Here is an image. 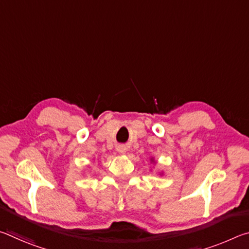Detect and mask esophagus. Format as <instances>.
<instances>
[{
	"label": "esophagus",
	"mask_w": 249,
	"mask_h": 249,
	"mask_svg": "<svg viewBox=\"0 0 249 249\" xmlns=\"http://www.w3.org/2000/svg\"><path fill=\"white\" fill-rule=\"evenodd\" d=\"M116 150L119 151L120 154H125L126 151H127V148H126V146H124V145H120L116 147Z\"/></svg>",
	"instance_id": "obj_1"
}]
</instances>
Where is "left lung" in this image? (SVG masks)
I'll return each instance as SVG.
<instances>
[{
    "mask_svg": "<svg viewBox=\"0 0 249 249\" xmlns=\"http://www.w3.org/2000/svg\"><path fill=\"white\" fill-rule=\"evenodd\" d=\"M150 162H151V163H155V162H156V160H155L154 157L150 158ZM158 175H159V176H162V175H163V171H158Z\"/></svg>",
    "mask_w": 249,
    "mask_h": 249,
    "instance_id": "left-lung-1",
    "label": "left lung"
}]
</instances>
